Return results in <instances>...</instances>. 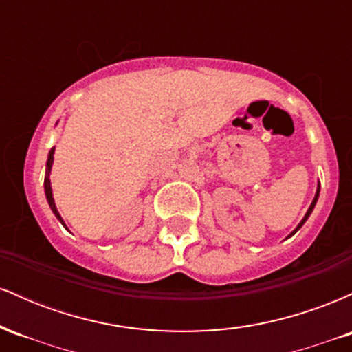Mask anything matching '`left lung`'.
<instances>
[{
	"label": "left lung",
	"mask_w": 352,
	"mask_h": 352,
	"mask_svg": "<svg viewBox=\"0 0 352 352\" xmlns=\"http://www.w3.org/2000/svg\"><path fill=\"white\" fill-rule=\"evenodd\" d=\"M318 197H319V187H318V190H316V195H314V199H313V204H311V205H309V208H308V212H306V215H305V218H302V220L300 221V225H298V227H296V230H294V232H293V233H292V235H289V236H293V235H294V233H296V232H298V230H300V228L302 227V225H305V221H306V220H308V218H309V215H311V212H313L314 205H316V201H318Z\"/></svg>",
	"instance_id": "left-lung-1"
}]
</instances>
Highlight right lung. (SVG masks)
I'll list each match as a JSON object with an SVG mask.
<instances>
[{"mask_svg":"<svg viewBox=\"0 0 352 352\" xmlns=\"http://www.w3.org/2000/svg\"><path fill=\"white\" fill-rule=\"evenodd\" d=\"M52 160H54V147L50 151V155H47V162H46V177H44V192H46V199H47V204H50V207L52 210V213H54L56 217H58V220L60 223L64 225L63 218H60L58 208H56V204H54V199H52V190H51V180H50V173H51V167H52Z\"/></svg>","mask_w":352,"mask_h":352,"instance_id":"1","label":"right lung"}]
</instances>
